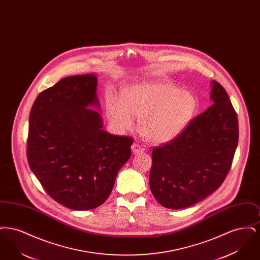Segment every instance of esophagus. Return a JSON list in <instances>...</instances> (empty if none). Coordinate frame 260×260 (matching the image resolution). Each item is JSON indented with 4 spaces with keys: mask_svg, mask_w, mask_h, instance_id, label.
Wrapping results in <instances>:
<instances>
[{
    "mask_svg": "<svg viewBox=\"0 0 260 260\" xmlns=\"http://www.w3.org/2000/svg\"><path fill=\"white\" fill-rule=\"evenodd\" d=\"M132 150H133V152H134L135 154H138V153H140V152H143L144 148L141 147L139 144L135 143V144L132 145Z\"/></svg>",
    "mask_w": 260,
    "mask_h": 260,
    "instance_id": "esophagus-1",
    "label": "esophagus"
}]
</instances>
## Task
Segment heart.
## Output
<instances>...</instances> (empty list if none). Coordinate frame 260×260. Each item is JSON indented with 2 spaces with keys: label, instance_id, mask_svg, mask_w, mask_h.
<instances>
[{
  "label": "heart",
  "instance_id": "1",
  "mask_svg": "<svg viewBox=\"0 0 260 260\" xmlns=\"http://www.w3.org/2000/svg\"><path fill=\"white\" fill-rule=\"evenodd\" d=\"M192 93L162 82H144L124 88L122 99H109L108 119L116 128L127 131L138 118V128L150 142L164 143L178 136L196 109Z\"/></svg>",
  "mask_w": 260,
  "mask_h": 260
}]
</instances>
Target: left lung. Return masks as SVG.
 I'll list each match as a JSON object with an SVG mask.
<instances>
[{"mask_svg": "<svg viewBox=\"0 0 260 260\" xmlns=\"http://www.w3.org/2000/svg\"><path fill=\"white\" fill-rule=\"evenodd\" d=\"M211 86L210 107L172 141L152 151L149 185L165 208L184 209L207 198L231 169L238 117L225 88L214 80Z\"/></svg>", "mask_w": 260, "mask_h": 260, "instance_id": "8db88e82", "label": "left lung"}]
</instances>
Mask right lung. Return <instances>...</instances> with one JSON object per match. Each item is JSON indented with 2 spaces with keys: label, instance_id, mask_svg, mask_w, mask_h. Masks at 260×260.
I'll use <instances>...</instances> for the list:
<instances>
[{
  "label": "right lung",
  "instance_id": "1",
  "mask_svg": "<svg viewBox=\"0 0 260 260\" xmlns=\"http://www.w3.org/2000/svg\"><path fill=\"white\" fill-rule=\"evenodd\" d=\"M93 74L63 78L42 91L29 116L27 160L51 198L75 210L102 205L134 138L102 129Z\"/></svg>",
  "mask_w": 260,
  "mask_h": 260
}]
</instances>
